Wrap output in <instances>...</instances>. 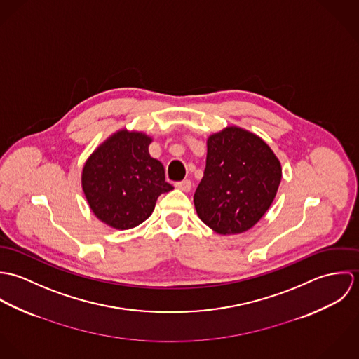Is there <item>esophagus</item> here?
Instances as JSON below:
<instances>
[{"label":"esophagus","instance_id":"1","mask_svg":"<svg viewBox=\"0 0 359 359\" xmlns=\"http://www.w3.org/2000/svg\"><path fill=\"white\" fill-rule=\"evenodd\" d=\"M175 188L180 189V191H184V192H189L191 188H192V182L189 180H184V181L175 182Z\"/></svg>","mask_w":359,"mask_h":359}]
</instances>
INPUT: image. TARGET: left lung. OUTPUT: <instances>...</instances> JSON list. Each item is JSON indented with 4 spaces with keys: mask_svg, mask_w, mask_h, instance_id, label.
Instances as JSON below:
<instances>
[{
    "mask_svg": "<svg viewBox=\"0 0 359 359\" xmlns=\"http://www.w3.org/2000/svg\"><path fill=\"white\" fill-rule=\"evenodd\" d=\"M282 167L256 134L226 127L207 138L205 175L194 202L199 218L219 235L253 228L272 205Z\"/></svg>",
    "mask_w": 359,
    "mask_h": 359,
    "instance_id": "obj_1",
    "label": "left lung"
}]
</instances>
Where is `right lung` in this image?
I'll list each match as a JSON object with an SVG mask.
<instances>
[{
    "instance_id": "obj_1",
    "label": "right lung",
    "mask_w": 359,
    "mask_h": 359,
    "mask_svg": "<svg viewBox=\"0 0 359 359\" xmlns=\"http://www.w3.org/2000/svg\"><path fill=\"white\" fill-rule=\"evenodd\" d=\"M152 138L120 130L87 158L81 187L98 219L114 229H131L154 212L157 198L170 192L163 164L149 154Z\"/></svg>"
}]
</instances>
